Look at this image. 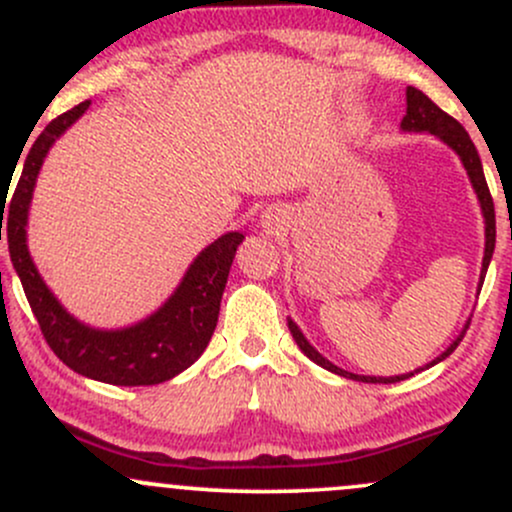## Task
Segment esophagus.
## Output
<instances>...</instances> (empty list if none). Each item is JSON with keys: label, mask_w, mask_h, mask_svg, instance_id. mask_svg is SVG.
Masks as SVG:
<instances>
[{"label": "esophagus", "mask_w": 512, "mask_h": 512, "mask_svg": "<svg viewBox=\"0 0 512 512\" xmlns=\"http://www.w3.org/2000/svg\"><path fill=\"white\" fill-rule=\"evenodd\" d=\"M267 219H269V216H267Z\"/></svg>", "instance_id": "obj_1"}]
</instances>
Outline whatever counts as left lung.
Listing matches in <instances>:
<instances>
[{
	"label": "left lung",
	"instance_id": "8db88e82",
	"mask_svg": "<svg viewBox=\"0 0 512 512\" xmlns=\"http://www.w3.org/2000/svg\"><path fill=\"white\" fill-rule=\"evenodd\" d=\"M399 129H402L404 134H431V137L440 139V142L448 146V149L455 151L457 158L462 161L464 170H467V178H469V182H472V190H474V195H477V202L481 207V216H484V260H481V274H479V284H477V293H479L481 284H484L486 269H489V264H491L493 248H496V211H493V199H491L489 185H486L484 168H481V158L477 154V146L472 144L469 134L464 132V127L455 120V117L443 113V110H440L424 91H419V88H414V86H407V115H404L402 122H399ZM467 327H469V317H467V322H464L462 332L448 344V349L440 351V354L433 358V361H428L426 366H419L416 370H411V373H404V375H385L383 378V375H358V373H351V370L334 366L330 358L322 356L320 351H317L315 346L308 342V337L301 332V327H298L296 322L289 317V330L293 334V339H296L298 349H301L303 354L310 358V361H315L317 366H322L325 370H330V373L339 375V378L356 380V383H383V385L399 383V380L411 378L414 373H421V370H426V368L436 366V363H440V361H445V358H448L452 351L457 349V344L462 342Z\"/></svg>",
	"mask_w": 512,
	"mask_h": 512
}]
</instances>
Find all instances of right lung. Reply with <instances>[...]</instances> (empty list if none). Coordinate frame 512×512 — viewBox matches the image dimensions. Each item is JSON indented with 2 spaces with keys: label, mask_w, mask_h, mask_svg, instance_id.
<instances>
[{
  "label": "right lung",
  "mask_w": 512,
  "mask_h": 512,
  "mask_svg": "<svg viewBox=\"0 0 512 512\" xmlns=\"http://www.w3.org/2000/svg\"><path fill=\"white\" fill-rule=\"evenodd\" d=\"M88 105L91 101H84L55 117L31 144L21 163V178L16 182L7 211H4V204H7L4 195L9 192L4 190V195H0V240L2 221L7 216L11 264L19 274L40 330L62 363H67L74 373L84 375V378L108 385L134 387L166 383L185 368H190L207 349L216 322H219L221 296L226 289L233 257L245 236L240 231H228L207 245L192 260L187 272L182 274L180 284L161 303V308H156L154 313L134 325L103 330V327L86 325L69 313L60 298L45 284L35 267L31 250H28V211H31L35 182H38L45 156L50 154L52 144L86 113Z\"/></svg>",
  "instance_id": "obj_1"
}]
</instances>
